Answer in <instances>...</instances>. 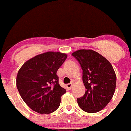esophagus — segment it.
Listing matches in <instances>:
<instances>
[{
    "label": "esophagus",
    "mask_w": 131,
    "mask_h": 131,
    "mask_svg": "<svg viewBox=\"0 0 131 131\" xmlns=\"http://www.w3.org/2000/svg\"><path fill=\"white\" fill-rule=\"evenodd\" d=\"M72 86H73V84L72 83H70V84H68L66 85V86H67V88L68 89V90H70V89L72 88Z\"/></svg>",
    "instance_id": "esophagus-1"
}]
</instances>
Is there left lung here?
<instances>
[{
	"instance_id": "obj_1",
	"label": "left lung",
	"mask_w": 131,
	"mask_h": 131,
	"mask_svg": "<svg viewBox=\"0 0 131 131\" xmlns=\"http://www.w3.org/2000/svg\"><path fill=\"white\" fill-rule=\"evenodd\" d=\"M72 55L81 64L86 90L83 96L77 99V103L85 112H99L114 95L116 83L115 70L106 58L93 50L81 49Z\"/></svg>"
}]
</instances>
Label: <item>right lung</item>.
Masks as SVG:
<instances>
[{
    "label": "right lung",
    "mask_w": 131,
    "mask_h": 131,
    "mask_svg": "<svg viewBox=\"0 0 131 131\" xmlns=\"http://www.w3.org/2000/svg\"><path fill=\"white\" fill-rule=\"evenodd\" d=\"M67 58L64 53L47 52L27 61L16 76V87L31 110L49 114L58 110L66 90L59 84L57 71Z\"/></svg>",
    "instance_id": "right-lung-1"
}]
</instances>
